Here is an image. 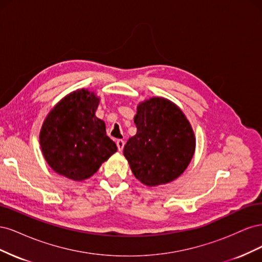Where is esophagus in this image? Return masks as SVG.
<instances>
[{"instance_id":"34e87169","label":"esophagus","mask_w":262,"mask_h":262,"mask_svg":"<svg viewBox=\"0 0 262 262\" xmlns=\"http://www.w3.org/2000/svg\"><path fill=\"white\" fill-rule=\"evenodd\" d=\"M117 147H118L119 152H121V150H122L123 147H124V141H123V140H118V141H117Z\"/></svg>"}]
</instances>
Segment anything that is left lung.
<instances>
[{
    "label": "left lung",
    "mask_w": 262,
    "mask_h": 262,
    "mask_svg": "<svg viewBox=\"0 0 262 262\" xmlns=\"http://www.w3.org/2000/svg\"><path fill=\"white\" fill-rule=\"evenodd\" d=\"M137 134L123 148L133 175L146 186L172 181L185 171L193 156L191 125L171 101L154 97L138 107Z\"/></svg>",
    "instance_id": "8db88e82"
}]
</instances>
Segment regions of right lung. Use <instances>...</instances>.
<instances>
[{
  "mask_svg": "<svg viewBox=\"0 0 262 262\" xmlns=\"http://www.w3.org/2000/svg\"><path fill=\"white\" fill-rule=\"evenodd\" d=\"M99 99L89 91L71 93L42 124L40 146L50 167L73 180L90 178L116 150L105 122L95 116Z\"/></svg>",
  "mask_w": 262,
  "mask_h": 262,
  "instance_id": "obj_1",
  "label": "right lung"
}]
</instances>
